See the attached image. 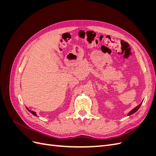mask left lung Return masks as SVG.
<instances>
[{"label":"left lung","mask_w":156,"mask_h":156,"mask_svg":"<svg viewBox=\"0 0 156 156\" xmlns=\"http://www.w3.org/2000/svg\"><path fill=\"white\" fill-rule=\"evenodd\" d=\"M142 103H143V101L141 102L138 106H136V107H135L134 108H133V109H132V110H131V111L128 113V114H127V115H128V116H130V115H131L134 114V113H135V112H136V111H137L139 110V108H140V105H141V104H142Z\"/></svg>","instance_id":"8db88e82"}]
</instances>
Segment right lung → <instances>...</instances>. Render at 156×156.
Segmentation results:
<instances>
[{
    "label": "right lung",
    "mask_w": 156,
    "mask_h": 156,
    "mask_svg": "<svg viewBox=\"0 0 156 156\" xmlns=\"http://www.w3.org/2000/svg\"><path fill=\"white\" fill-rule=\"evenodd\" d=\"M26 108H27V109L28 111H29L30 112H31L33 115H34V116H37V115H36V112H34V111H31V110L29 109V108H28V107H26Z\"/></svg>",
    "instance_id": "right-lung-1"
}]
</instances>
